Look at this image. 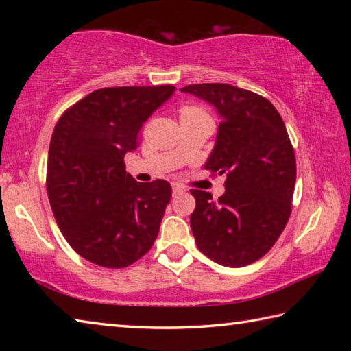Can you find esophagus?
<instances>
[{
    "label": "esophagus",
    "mask_w": 351,
    "mask_h": 351,
    "mask_svg": "<svg viewBox=\"0 0 351 351\" xmlns=\"http://www.w3.org/2000/svg\"><path fill=\"white\" fill-rule=\"evenodd\" d=\"M171 190H173V197H178V195L186 193V187L181 186V184H178V182H175L173 186H171Z\"/></svg>",
    "instance_id": "34e87169"
}]
</instances>
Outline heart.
I'll return each instance as SVG.
<instances>
[{
    "instance_id": "b5f03b06",
    "label": "heart",
    "mask_w": 351,
    "mask_h": 351,
    "mask_svg": "<svg viewBox=\"0 0 351 351\" xmlns=\"http://www.w3.org/2000/svg\"><path fill=\"white\" fill-rule=\"evenodd\" d=\"M181 114H203V111L195 108V106H186V108H182Z\"/></svg>"
}]
</instances>
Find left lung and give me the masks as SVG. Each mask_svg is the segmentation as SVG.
I'll list each match as a JSON object with an SVG mask.
<instances>
[{"instance_id":"8db88e82","label":"left lung","mask_w":351,"mask_h":351,"mask_svg":"<svg viewBox=\"0 0 351 351\" xmlns=\"http://www.w3.org/2000/svg\"><path fill=\"white\" fill-rule=\"evenodd\" d=\"M180 91L206 100L221 117L204 169L226 173V192L212 201L190 190L197 207L190 228L206 257L243 268L274 246L291 215L295 156L283 119L268 99L228 83L189 85Z\"/></svg>"}]
</instances>
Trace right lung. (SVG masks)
<instances>
[{
  "label": "right lung",
  "mask_w": 351,
  "mask_h": 351,
  "mask_svg": "<svg viewBox=\"0 0 351 351\" xmlns=\"http://www.w3.org/2000/svg\"><path fill=\"white\" fill-rule=\"evenodd\" d=\"M176 88L96 90L63 112L49 145L46 189L69 246L104 268H127L156 240L171 187L138 182L123 156L136 150L142 125Z\"/></svg>",
  "instance_id": "right-lung-1"
}]
</instances>
